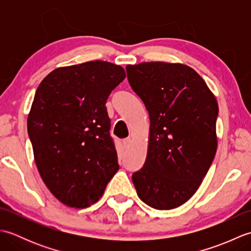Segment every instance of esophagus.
Segmentation results:
<instances>
[{"instance_id":"esophagus-1","label":"esophagus","mask_w":251,"mask_h":251,"mask_svg":"<svg viewBox=\"0 0 251 251\" xmlns=\"http://www.w3.org/2000/svg\"><path fill=\"white\" fill-rule=\"evenodd\" d=\"M130 145V138H126V139L123 140V146L125 148H128Z\"/></svg>"}]
</instances>
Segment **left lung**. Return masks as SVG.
<instances>
[{"label":"left lung","mask_w":251,"mask_h":251,"mask_svg":"<svg viewBox=\"0 0 251 251\" xmlns=\"http://www.w3.org/2000/svg\"><path fill=\"white\" fill-rule=\"evenodd\" d=\"M126 71L150 116L146 163L132 182L147 205L174 209L195 194L215 158L217 99L182 63L142 62Z\"/></svg>","instance_id":"obj_1"}]
</instances>
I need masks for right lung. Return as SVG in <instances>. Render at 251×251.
<instances>
[{"label":"right lung","mask_w":251,"mask_h":251,"mask_svg":"<svg viewBox=\"0 0 251 251\" xmlns=\"http://www.w3.org/2000/svg\"><path fill=\"white\" fill-rule=\"evenodd\" d=\"M124 68L88 61L57 68L37 87L28 132L42 180L58 201L86 208L119 170L105 102Z\"/></svg>","instance_id":"right-lung-1"}]
</instances>
